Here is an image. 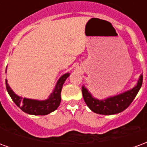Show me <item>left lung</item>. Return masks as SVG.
Masks as SVG:
<instances>
[{
	"label": "left lung",
	"instance_id": "8db88e82",
	"mask_svg": "<svg viewBox=\"0 0 147 147\" xmlns=\"http://www.w3.org/2000/svg\"><path fill=\"white\" fill-rule=\"evenodd\" d=\"M142 84V75H141L137 85L132 89L103 100L94 98L85 86H82V93L86 104L94 113L102 115H113L123 112L131 105L141 88Z\"/></svg>",
	"mask_w": 147,
	"mask_h": 147
}]
</instances>
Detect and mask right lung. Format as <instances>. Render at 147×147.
Instances as JSON below:
<instances>
[{
	"label": "right lung",
	"instance_id": "1",
	"mask_svg": "<svg viewBox=\"0 0 147 147\" xmlns=\"http://www.w3.org/2000/svg\"><path fill=\"white\" fill-rule=\"evenodd\" d=\"M69 76H70V73L63 75L57 81L53 91L50 94L49 98L46 100H43V101L20 97L17 94H16L13 92V90L10 88L7 82V80H5V84H6L7 91L9 94L11 98L21 110L30 115L43 116V115H47L55 111L60 105L61 101V93L62 87H63V84Z\"/></svg>",
	"mask_w": 147,
	"mask_h": 147
}]
</instances>
